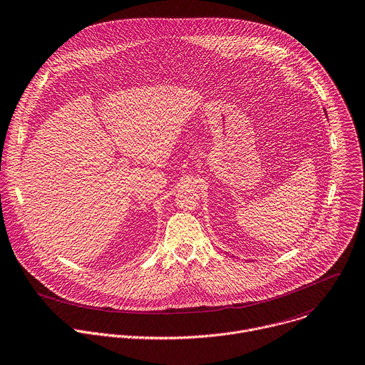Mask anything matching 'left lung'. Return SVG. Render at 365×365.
<instances>
[{
	"instance_id": "obj_1",
	"label": "left lung",
	"mask_w": 365,
	"mask_h": 365,
	"mask_svg": "<svg viewBox=\"0 0 365 365\" xmlns=\"http://www.w3.org/2000/svg\"><path fill=\"white\" fill-rule=\"evenodd\" d=\"M325 114H327V111H325Z\"/></svg>"
}]
</instances>
